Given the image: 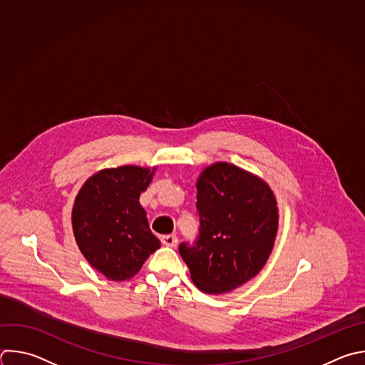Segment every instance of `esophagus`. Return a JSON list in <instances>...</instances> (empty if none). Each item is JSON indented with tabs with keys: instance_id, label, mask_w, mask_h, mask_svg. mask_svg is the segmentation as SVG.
Listing matches in <instances>:
<instances>
[{
	"instance_id": "34e87169",
	"label": "esophagus",
	"mask_w": 365,
	"mask_h": 365,
	"mask_svg": "<svg viewBox=\"0 0 365 365\" xmlns=\"http://www.w3.org/2000/svg\"><path fill=\"white\" fill-rule=\"evenodd\" d=\"M160 240H162V244H163L165 247L175 248V247L178 245V236H176V235H163V236L160 237Z\"/></svg>"
}]
</instances>
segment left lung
<instances>
[{
  "label": "left lung",
  "instance_id": "1",
  "mask_svg": "<svg viewBox=\"0 0 365 365\" xmlns=\"http://www.w3.org/2000/svg\"><path fill=\"white\" fill-rule=\"evenodd\" d=\"M199 236L179 254L193 284L206 294L244 285L267 264L278 230V206L261 178L226 162L207 166L196 182Z\"/></svg>",
  "mask_w": 365,
  "mask_h": 365
}]
</instances>
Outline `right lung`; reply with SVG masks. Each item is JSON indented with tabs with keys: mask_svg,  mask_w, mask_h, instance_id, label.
I'll return each instance as SVG.
<instances>
[{
	"mask_svg": "<svg viewBox=\"0 0 365 365\" xmlns=\"http://www.w3.org/2000/svg\"><path fill=\"white\" fill-rule=\"evenodd\" d=\"M156 168L120 166L88 178L76 196L71 223L87 262L111 281L135 277L160 248L142 207L140 193Z\"/></svg>",
	"mask_w": 365,
	"mask_h": 365,
	"instance_id": "obj_1",
	"label": "right lung"
}]
</instances>
